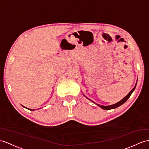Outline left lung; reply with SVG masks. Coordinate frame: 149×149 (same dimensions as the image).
Instances as JSON below:
<instances>
[{"label":"left lung","instance_id":"8db88e82","mask_svg":"<svg viewBox=\"0 0 149 149\" xmlns=\"http://www.w3.org/2000/svg\"><path fill=\"white\" fill-rule=\"evenodd\" d=\"M136 85H135V87H134V88L131 90V91H130V92H129V93L128 94V95H127L126 97H125L124 98H123V99L121 100H120L119 101V102H117V103H116V104H112V105H111V106H101V105H99V104H95V102H93V101H92V100H91L90 99H89L88 98H87L86 96V97L87 98V99H89V100H90L92 101V102H93V103H95L96 105H97L98 106H99L100 107H101L102 109H104V110H109V109H115V108H117V107H118L119 106H121L122 104H124L126 101L128 100L129 98H130V97L131 96V95H132V93H133V92L134 91V90H135V87H136Z\"/></svg>","mask_w":149,"mask_h":149}]
</instances>
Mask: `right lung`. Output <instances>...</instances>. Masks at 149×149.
<instances>
[{
	"label": "right lung",
	"instance_id": "1",
	"mask_svg": "<svg viewBox=\"0 0 149 149\" xmlns=\"http://www.w3.org/2000/svg\"><path fill=\"white\" fill-rule=\"evenodd\" d=\"M23 107H24V106H23ZM26 109H27V108H26ZM30 110H31V109H30Z\"/></svg>",
	"mask_w": 149,
	"mask_h": 149
}]
</instances>
